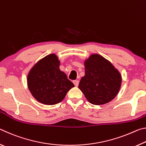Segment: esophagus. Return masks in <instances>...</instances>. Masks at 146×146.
Returning <instances> with one entry per match:
<instances>
[{"label": "esophagus", "mask_w": 146, "mask_h": 146, "mask_svg": "<svg viewBox=\"0 0 146 146\" xmlns=\"http://www.w3.org/2000/svg\"><path fill=\"white\" fill-rule=\"evenodd\" d=\"M73 84H75V86H78L79 84V81L77 80H73Z\"/></svg>", "instance_id": "1"}]
</instances>
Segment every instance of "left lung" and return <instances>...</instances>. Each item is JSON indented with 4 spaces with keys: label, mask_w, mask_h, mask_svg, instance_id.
Returning a JSON list of instances; mask_svg holds the SVG:
<instances>
[{
    "label": "left lung",
    "mask_w": 146,
    "mask_h": 146,
    "mask_svg": "<svg viewBox=\"0 0 146 146\" xmlns=\"http://www.w3.org/2000/svg\"><path fill=\"white\" fill-rule=\"evenodd\" d=\"M85 75L78 88L94 105L110 102L117 95L122 76L110 61L98 54H93L84 62Z\"/></svg>",
    "instance_id": "obj_1"
}]
</instances>
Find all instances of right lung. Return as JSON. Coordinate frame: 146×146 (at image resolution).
I'll use <instances>...</instances> for the list:
<instances>
[{"mask_svg":"<svg viewBox=\"0 0 146 146\" xmlns=\"http://www.w3.org/2000/svg\"><path fill=\"white\" fill-rule=\"evenodd\" d=\"M59 66L57 56L50 54L37 62L28 73L29 90L33 97L43 104L55 105L61 102L75 86Z\"/></svg>","mask_w":146,"mask_h":146,"instance_id":"obj_1","label":"right lung"}]
</instances>
